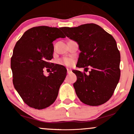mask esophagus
Here are the masks:
<instances>
[{"mask_svg":"<svg viewBox=\"0 0 134 134\" xmlns=\"http://www.w3.org/2000/svg\"><path fill=\"white\" fill-rule=\"evenodd\" d=\"M67 74H70L72 72V70L70 69H67Z\"/></svg>","mask_w":134,"mask_h":134,"instance_id":"34e87169","label":"esophagus"}]
</instances>
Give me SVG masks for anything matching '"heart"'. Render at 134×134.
<instances>
[{
    "instance_id": "b5f03b06",
    "label": "heart",
    "mask_w": 134,
    "mask_h": 134,
    "mask_svg": "<svg viewBox=\"0 0 134 134\" xmlns=\"http://www.w3.org/2000/svg\"><path fill=\"white\" fill-rule=\"evenodd\" d=\"M58 63L60 64H64V65L67 66H70L72 65V64H73V60L70 58L65 57L59 60H58Z\"/></svg>"
}]
</instances>
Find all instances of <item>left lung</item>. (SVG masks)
<instances>
[{
  "instance_id": "1",
  "label": "left lung",
  "mask_w": 134,
  "mask_h": 134,
  "mask_svg": "<svg viewBox=\"0 0 134 134\" xmlns=\"http://www.w3.org/2000/svg\"><path fill=\"white\" fill-rule=\"evenodd\" d=\"M67 37L79 44L77 67L84 68L89 74L79 70L74 83L76 93L83 103L90 106L104 104L112 96L120 77V53L114 38L96 24L78 27H63Z\"/></svg>"
}]
</instances>
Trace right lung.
<instances>
[{"label": "right lung", "mask_w": 134, "mask_h": 134, "mask_svg": "<svg viewBox=\"0 0 134 134\" xmlns=\"http://www.w3.org/2000/svg\"><path fill=\"white\" fill-rule=\"evenodd\" d=\"M60 27L45 26L27 30L17 41L10 60L14 88L26 104L41 110L54 103L67 69L50 63L53 58V41L65 38ZM51 69L48 76L43 69Z\"/></svg>", "instance_id": "1"}]
</instances>
